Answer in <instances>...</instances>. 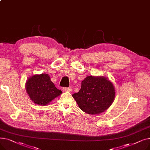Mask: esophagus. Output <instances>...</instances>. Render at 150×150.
Listing matches in <instances>:
<instances>
[{"mask_svg": "<svg viewBox=\"0 0 150 150\" xmlns=\"http://www.w3.org/2000/svg\"><path fill=\"white\" fill-rule=\"evenodd\" d=\"M63 90H64V91H66V92H71V91H72V88H71L70 87H69V88H63Z\"/></svg>", "mask_w": 150, "mask_h": 150, "instance_id": "obj_1", "label": "esophagus"}]
</instances>
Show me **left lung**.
<instances>
[{"label":"left lung","mask_w":150,"mask_h":150,"mask_svg":"<svg viewBox=\"0 0 150 150\" xmlns=\"http://www.w3.org/2000/svg\"><path fill=\"white\" fill-rule=\"evenodd\" d=\"M72 97L84 112L98 114L112 103L115 98L114 86L105 77L89 76L81 82L79 92Z\"/></svg>","instance_id":"obj_1"}]
</instances>
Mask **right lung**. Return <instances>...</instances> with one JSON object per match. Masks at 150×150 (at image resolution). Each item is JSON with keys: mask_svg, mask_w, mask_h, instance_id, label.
Instances as JSON below:
<instances>
[{"mask_svg": "<svg viewBox=\"0 0 150 150\" xmlns=\"http://www.w3.org/2000/svg\"><path fill=\"white\" fill-rule=\"evenodd\" d=\"M25 87L30 99L39 105L49 104L62 93L55 87L50 76L45 74L31 76L27 80Z\"/></svg>", "mask_w": 150, "mask_h": 150, "instance_id": "obj_1", "label": "right lung"}]
</instances>
